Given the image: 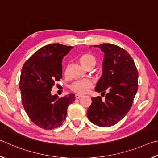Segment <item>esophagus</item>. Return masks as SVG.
I'll return each mask as SVG.
<instances>
[{
	"label": "esophagus",
	"instance_id": "obj_1",
	"mask_svg": "<svg viewBox=\"0 0 158 158\" xmlns=\"http://www.w3.org/2000/svg\"><path fill=\"white\" fill-rule=\"evenodd\" d=\"M76 96V99H78V98H80L81 97H82V95H81V94H76V96Z\"/></svg>",
	"mask_w": 158,
	"mask_h": 158
}]
</instances>
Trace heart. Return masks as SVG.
I'll list each match as a JSON object with an SVG mask.
<instances>
[{
  "label": "heart",
  "mask_w": 158,
  "mask_h": 158,
  "mask_svg": "<svg viewBox=\"0 0 158 158\" xmlns=\"http://www.w3.org/2000/svg\"><path fill=\"white\" fill-rule=\"evenodd\" d=\"M81 64L86 68L89 65H95L96 62V57L92 54H84L80 57ZM92 86V82L89 80H81L74 82L71 85V89L75 92L79 94L86 93L88 89Z\"/></svg>",
  "instance_id": "obj_1"
}]
</instances>
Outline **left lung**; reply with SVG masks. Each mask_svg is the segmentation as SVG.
<instances>
[{"label": "left lung", "mask_w": 158, "mask_h": 158, "mask_svg": "<svg viewBox=\"0 0 158 158\" xmlns=\"http://www.w3.org/2000/svg\"><path fill=\"white\" fill-rule=\"evenodd\" d=\"M94 46L104 53L103 74L95 91L103 93L106 98L105 101L101 96L92 98L87 117L96 126L110 127L120 121L131 108L138 89V72L131 55L119 46L111 44Z\"/></svg>", "instance_id": "8db88e82"}]
</instances>
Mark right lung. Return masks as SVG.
Returning a JSON list of instances; mask_svg holds the SVG:
<instances>
[{
  "instance_id": "obj_1",
  "label": "right lung",
  "mask_w": 158,
  "mask_h": 158,
  "mask_svg": "<svg viewBox=\"0 0 158 158\" xmlns=\"http://www.w3.org/2000/svg\"><path fill=\"white\" fill-rule=\"evenodd\" d=\"M73 46L51 44L33 54L21 70L19 89L25 111L41 128L51 130L62 124L67 107L75 101L74 94L64 97L52 95L55 82L62 77L63 57Z\"/></svg>"
}]
</instances>
